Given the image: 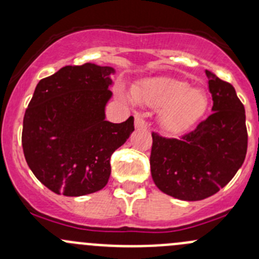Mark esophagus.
Here are the masks:
<instances>
[{"instance_id":"esophagus-1","label":"esophagus","mask_w":259,"mask_h":259,"mask_svg":"<svg viewBox=\"0 0 259 259\" xmlns=\"http://www.w3.org/2000/svg\"><path fill=\"white\" fill-rule=\"evenodd\" d=\"M135 127L137 129H145L146 121L142 114H135Z\"/></svg>"}]
</instances>
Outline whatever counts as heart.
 Returning <instances> with one entry per match:
<instances>
[{
    "label": "heart",
    "mask_w": 259,
    "mask_h": 259,
    "mask_svg": "<svg viewBox=\"0 0 259 259\" xmlns=\"http://www.w3.org/2000/svg\"><path fill=\"white\" fill-rule=\"evenodd\" d=\"M137 99L151 108L161 109V126L170 133H180L189 127L208 108L204 91L190 89L187 81L177 79L146 81L137 93Z\"/></svg>",
    "instance_id": "1"
}]
</instances>
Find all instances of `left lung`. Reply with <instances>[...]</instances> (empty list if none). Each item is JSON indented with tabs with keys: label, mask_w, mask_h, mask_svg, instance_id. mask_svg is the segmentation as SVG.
<instances>
[{
	"label": "left lung",
	"mask_w": 259,
	"mask_h": 259,
	"mask_svg": "<svg viewBox=\"0 0 259 259\" xmlns=\"http://www.w3.org/2000/svg\"><path fill=\"white\" fill-rule=\"evenodd\" d=\"M213 99L211 113L179 139L151 133V177L177 199L202 200L226 187L247 154L244 106L233 86L205 71Z\"/></svg>",
	"instance_id": "left-lung-1"
}]
</instances>
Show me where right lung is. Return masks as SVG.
I'll return each instance as SVG.
<instances>
[{"label": "right lung", "mask_w": 259, "mask_h": 259, "mask_svg": "<svg viewBox=\"0 0 259 259\" xmlns=\"http://www.w3.org/2000/svg\"><path fill=\"white\" fill-rule=\"evenodd\" d=\"M110 66H65L40 80L23 116L27 165L56 194L80 197L103 189L111 154L134 132V117L105 120L113 93Z\"/></svg>", "instance_id": "obj_1"}]
</instances>
